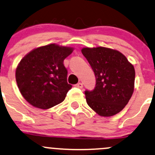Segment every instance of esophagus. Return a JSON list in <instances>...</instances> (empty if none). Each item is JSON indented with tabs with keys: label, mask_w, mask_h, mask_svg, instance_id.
<instances>
[{
	"label": "esophagus",
	"mask_w": 155,
	"mask_h": 155,
	"mask_svg": "<svg viewBox=\"0 0 155 155\" xmlns=\"http://www.w3.org/2000/svg\"><path fill=\"white\" fill-rule=\"evenodd\" d=\"M76 87L80 88V89H81V88L83 87V84H82V83L79 82V83H78V84H76Z\"/></svg>",
	"instance_id": "obj_1"
}]
</instances>
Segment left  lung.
<instances>
[{"label":"left lung","instance_id":"1","mask_svg":"<svg viewBox=\"0 0 155 155\" xmlns=\"http://www.w3.org/2000/svg\"><path fill=\"white\" fill-rule=\"evenodd\" d=\"M81 53L91 64L96 80L94 90L84 92L87 104L101 116L118 113L133 93L134 66L123 54L108 48H83Z\"/></svg>","mask_w":155,"mask_h":155}]
</instances>
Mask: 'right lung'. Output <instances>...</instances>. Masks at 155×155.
Returning <instances> with one entry per match:
<instances>
[{
  "instance_id": "add662e5",
  "label": "right lung",
  "mask_w": 155,
  "mask_h": 155,
  "mask_svg": "<svg viewBox=\"0 0 155 155\" xmlns=\"http://www.w3.org/2000/svg\"><path fill=\"white\" fill-rule=\"evenodd\" d=\"M73 51L71 47L49 44L34 49L20 60L15 73L16 81L30 104L46 110L64 101L72 85L67 81L63 62Z\"/></svg>"
}]
</instances>
